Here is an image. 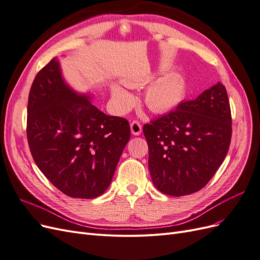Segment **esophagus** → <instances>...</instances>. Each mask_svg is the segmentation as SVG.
Wrapping results in <instances>:
<instances>
[{
    "label": "esophagus",
    "instance_id": "34e87169",
    "mask_svg": "<svg viewBox=\"0 0 260 260\" xmlns=\"http://www.w3.org/2000/svg\"><path fill=\"white\" fill-rule=\"evenodd\" d=\"M130 129H131L132 135L140 136L141 132H142V125H141L139 121H132L130 123Z\"/></svg>",
    "mask_w": 260,
    "mask_h": 260
}]
</instances>
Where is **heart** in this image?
Wrapping results in <instances>:
<instances>
[{"label":"heart","instance_id":"b5f03b06","mask_svg":"<svg viewBox=\"0 0 260 260\" xmlns=\"http://www.w3.org/2000/svg\"><path fill=\"white\" fill-rule=\"evenodd\" d=\"M185 94V82L177 74L162 76L148 85L144 93V103L154 113H167L180 104ZM112 98L118 111L128 112L136 99L119 85L112 86Z\"/></svg>","mask_w":260,"mask_h":260}]
</instances>
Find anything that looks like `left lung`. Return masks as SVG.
I'll list each match as a JSON object with an SVG mask.
<instances>
[{
	"mask_svg": "<svg viewBox=\"0 0 260 260\" xmlns=\"http://www.w3.org/2000/svg\"><path fill=\"white\" fill-rule=\"evenodd\" d=\"M148 169L158 191L183 196L200 191L229 151L231 109L224 85L218 82L193 101L144 124Z\"/></svg>",
	"mask_w": 260,
	"mask_h": 260,
	"instance_id": "obj_1",
	"label": "left lung"
}]
</instances>
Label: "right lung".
Segmentation results:
<instances>
[{"instance_id":"right-lung-1","label":"right lung","mask_w":260,"mask_h":260,"mask_svg":"<svg viewBox=\"0 0 260 260\" xmlns=\"http://www.w3.org/2000/svg\"><path fill=\"white\" fill-rule=\"evenodd\" d=\"M76 92L54 57L36 76L27 109V138L37 166L59 191L78 199L103 194L124 146L130 125Z\"/></svg>"}]
</instances>
